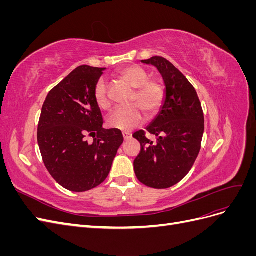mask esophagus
<instances>
[{
    "label": "esophagus",
    "instance_id": "1",
    "mask_svg": "<svg viewBox=\"0 0 256 256\" xmlns=\"http://www.w3.org/2000/svg\"><path fill=\"white\" fill-rule=\"evenodd\" d=\"M122 136H124V138H125L126 141H127V140H130V138H132V136H131L130 134H127V132H122Z\"/></svg>",
    "mask_w": 256,
    "mask_h": 256
}]
</instances>
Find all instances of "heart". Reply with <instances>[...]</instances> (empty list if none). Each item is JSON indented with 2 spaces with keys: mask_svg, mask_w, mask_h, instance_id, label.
I'll list each match as a JSON object with an SVG mask.
<instances>
[{
  "mask_svg": "<svg viewBox=\"0 0 256 256\" xmlns=\"http://www.w3.org/2000/svg\"><path fill=\"white\" fill-rule=\"evenodd\" d=\"M118 78L136 88L132 102L138 104L127 108H118L108 118V125L112 128L130 131L138 127L145 120L144 110L147 115L156 113L164 100V88L154 80L148 79V72L142 66L128 65L118 72ZM95 102L102 110H108L111 106V102L108 97L106 83L100 79L95 88Z\"/></svg>",
  "mask_w": 256,
  "mask_h": 256,
  "instance_id": "obj_1",
  "label": "heart"
}]
</instances>
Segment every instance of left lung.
Wrapping results in <instances>:
<instances>
[{"label": "left lung", "mask_w": 256, "mask_h": 256, "mask_svg": "<svg viewBox=\"0 0 256 256\" xmlns=\"http://www.w3.org/2000/svg\"><path fill=\"white\" fill-rule=\"evenodd\" d=\"M142 63L158 69L166 90L159 113L146 127L157 136V143L148 140L144 130L134 134L141 144L134 173L147 187L166 189L180 182L194 164L204 134V114L196 90L172 63L161 56Z\"/></svg>", "instance_id": "obj_1"}]
</instances>
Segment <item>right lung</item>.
Segmentation results:
<instances>
[{
	"mask_svg": "<svg viewBox=\"0 0 256 256\" xmlns=\"http://www.w3.org/2000/svg\"><path fill=\"white\" fill-rule=\"evenodd\" d=\"M106 68L83 65L52 88L46 98L37 129L44 164L62 187L84 192L110 173L124 138L118 129H104L95 88ZM94 138L90 144L86 136Z\"/></svg>",
	"mask_w": 256,
	"mask_h": 256,
	"instance_id": "1",
	"label": "right lung"
}]
</instances>
